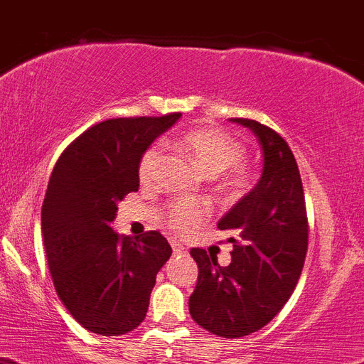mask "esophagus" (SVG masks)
<instances>
[{
	"instance_id": "1",
	"label": "esophagus",
	"mask_w": 364,
	"mask_h": 364,
	"mask_svg": "<svg viewBox=\"0 0 364 364\" xmlns=\"http://www.w3.org/2000/svg\"><path fill=\"white\" fill-rule=\"evenodd\" d=\"M171 249H173V252L175 254H186L187 252V249L183 245H181V243L178 242H175V240H171Z\"/></svg>"
}]
</instances>
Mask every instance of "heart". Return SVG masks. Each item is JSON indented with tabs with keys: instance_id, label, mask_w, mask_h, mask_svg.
I'll use <instances>...</instances> for the list:
<instances>
[{
	"instance_id": "b5f03b06",
	"label": "heart",
	"mask_w": 364,
	"mask_h": 364,
	"mask_svg": "<svg viewBox=\"0 0 364 364\" xmlns=\"http://www.w3.org/2000/svg\"><path fill=\"white\" fill-rule=\"evenodd\" d=\"M177 151L186 152L194 159V163L208 175L217 177L223 173L224 189L235 194L245 193L254 182L252 168L242 163L245 149L242 141L231 136L220 127L205 126L186 131L173 141ZM161 151L157 145H151L138 161V178L147 183L154 178ZM208 217V207L201 201L181 200L171 203L166 210V226L177 233H187L205 223Z\"/></svg>"
}]
</instances>
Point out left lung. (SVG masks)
Instances as JSON below:
<instances>
[{"mask_svg":"<svg viewBox=\"0 0 364 364\" xmlns=\"http://www.w3.org/2000/svg\"><path fill=\"white\" fill-rule=\"evenodd\" d=\"M233 122L259 138L263 175L217 224L233 235V261L220 266L205 249H191L200 269L189 298L191 317L223 338L259 331L282 310L309 249L305 196L293 151L272 127L242 117Z\"/></svg>","mask_w":364,"mask_h":364,"instance_id":"8db88e82","label":"left lung"}]
</instances>
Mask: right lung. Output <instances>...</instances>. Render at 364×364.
I'll return each mask as SVG.
<instances>
[{"mask_svg": "<svg viewBox=\"0 0 364 364\" xmlns=\"http://www.w3.org/2000/svg\"><path fill=\"white\" fill-rule=\"evenodd\" d=\"M181 114L98 122L63 151L48 181L42 235L55 293L91 333L121 336L147 316L156 275L171 256L159 231L119 237L117 203L138 191V161Z\"/></svg>", "mask_w": 364, "mask_h": 364, "instance_id": "add662e5", "label": "right lung"}]
</instances>
